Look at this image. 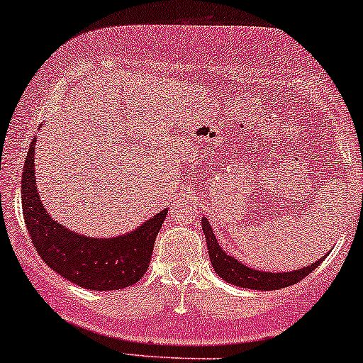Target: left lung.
<instances>
[{"mask_svg":"<svg viewBox=\"0 0 363 363\" xmlns=\"http://www.w3.org/2000/svg\"><path fill=\"white\" fill-rule=\"evenodd\" d=\"M203 231L206 236V242H208V251H209V259L213 264L216 274L219 278H223L224 281L235 284L240 288H247V290H263V291H272L278 290V288H286L291 286L298 281H301L305 277L313 272L315 268H318L320 263L327 258V255L323 258H320L315 263L308 266H303L300 269H293V272H261V269L250 268V266L242 264L241 261H238L235 256L228 255L223 250L219 241L216 240L213 228H211L209 221L203 218ZM330 253V251H328Z\"/></svg>","mask_w":363,"mask_h":363,"instance_id":"8db88e82","label":"left lung"}]
</instances>
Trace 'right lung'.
Segmentation results:
<instances>
[{
	"mask_svg": "<svg viewBox=\"0 0 363 363\" xmlns=\"http://www.w3.org/2000/svg\"><path fill=\"white\" fill-rule=\"evenodd\" d=\"M36 137L26 154L21 176V206L25 224L36 253L53 272L86 290H122L147 272L155 236L167 208L145 219L139 228L113 238H91L72 231L47 213L40 201L35 176Z\"/></svg>",
	"mask_w": 363,
	"mask_h": 363,
	"instance_id": "right-lung-1",
	"label": "right lung"
}]
</instances>
